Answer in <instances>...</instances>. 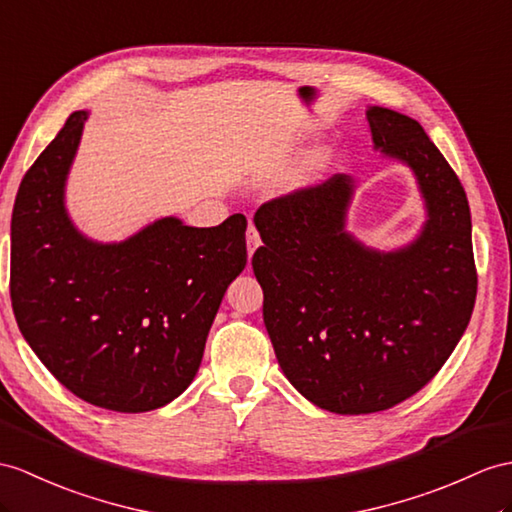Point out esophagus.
<instances>
[{
  "label": "esophagus",
  "mask_w": 512,
  "mask_h": 512,
  "mask_svg": "<svg viewBox=\"0 0 512 512\" xmlns=\"http://www.w3.org/2000/svg\"><path fill=\"white\" fill-rule=\"evenodd\" d=\"M258 245H260L258 230L254 228V223H249V226H247V252H249V256L256 252Z\"/></svg>",
  "instance_id": "obj_1"
}]
</instances>
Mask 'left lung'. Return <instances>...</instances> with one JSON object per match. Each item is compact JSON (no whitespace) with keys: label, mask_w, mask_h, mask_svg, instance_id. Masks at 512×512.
I'll list each match as a JSON object with an SVG mask.
<instances>
[{"label":"left lung","mask_w":512,"mask_h":512,"mask_svg":"<svg viewBox=\"0 0 512 512\" xmlns=\"http://www.w3.org/2000/svg\"><path fill=\"white\" fill-rule=\"evenodd\" d=\"M373 147L415 173L428 221L397 252L345 230L354 178L271 199L254 215L252 258L284 376L336 415H367L423 389L467 330L478 291L463 184L415 119L371 106Z\"/></svg>","instance_id":"8db88e82"}]
</instances>
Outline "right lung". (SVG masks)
Instances as JSON below:
<instances>
[{"label":"right lung","instance_id":"1","mask_svg":"<svg viewBox=\"0 0 512 512\" xmlns=\"http://www.w3.org/2000/svg\"><path fill=\"white\" fill-rule=\"evenodd\" d=\"M86 117L73 112L21 180L10 223L12 310L73 395L147 413L193 382L223 293L247 263V219L191 228L165 217L121 243L86 239L65 208Z\"/></svg>","mask_w":512,"mask_h":512}]
</instances>
